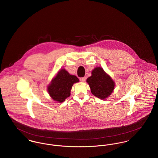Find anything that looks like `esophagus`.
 Segmentation results:
<instances>
[{
	"label": "esophagus",
	"instance_id": "obj_1",
	"mask_svg": "<svg viewBox=\"0 0 158 158\" xmlns=\"http://www.w3.org/2000/svg\"><path fill=\"white\" fill-rule=\"evenodd\" d=\"M80 80L81 81V82H85L86 81V77H81L80 78Z\"/></svg>",
	"mask_w": 158,
	"mask_h": 158
}]
</instances>
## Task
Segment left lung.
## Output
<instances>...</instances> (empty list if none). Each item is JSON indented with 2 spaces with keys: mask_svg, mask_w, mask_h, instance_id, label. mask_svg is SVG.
<instances>
[{
  "mask_svg": "<svg viewBox=\"0 0 158 158\" xmlns=\"http://www.w3.org/2000/svg\"><path fill=\"white\" fill-rule=\"evenodd\" d=\"M92 94L95 97L105 99L110 96L114 88V82L102 68H95L92 75L87 79Z\"/></svg>",
  "mask_w": 158,
  "mask_h": 158,
  "instance_id": "8db88e82",
  "label": "left lung"
}]
</instances>
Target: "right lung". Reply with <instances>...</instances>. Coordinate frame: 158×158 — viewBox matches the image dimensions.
I'll use <instances>...</instances> for the list:
<instances>
[{
    "label": "right lung",
    "instance_id": "obj_1",
    "mask_svg": "<svg viewBox=\"0 0 158 158\" xmlns=\"http://www.w3.org/2000/svg\"><path fill=\"white\" fill-rule=\"evenodd\" d=\"M78 81L79 79L76 76L70 75L65 69H61L48 86V92L54 100L63 102L70 95L73 84Z\"/></svg>",
    "mask_w": 158,
    "mask_h": 158
}]
</instances>
